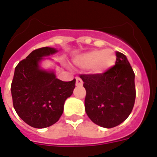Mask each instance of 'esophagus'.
Returning <instances> with one entry per match:
<instances>
[{
	"instance_id": "obj_1",
	"label": "esophagus",
	"mask_w": 157,
	"mask_h": 157,
	"mask_svg": "<svg viewBox=\"0 0 157 157\" xmlns=\"http://www.w3.org/2000/svg\"><path fill=\"white\" fill-rule=\"evenodd\" d=\"M75 83H76V86H82L83 84V82H82V80L78 76H76L75 77Z\"/></svg>"
}]
</instances>
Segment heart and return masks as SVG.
I'll list each match as a JSON object with an SVG mask.
<instances>
[{"instance_id": "heart-1", "label": "heart", "mask_w": 157, "mask_h": 157, "mask_svg": "<svg viewBox=\"0 0 157 157\" xmlns=\"http://www.w3.org/2000/svg\"><path fill=\"white\" fill-rule=\"evenodd\" d=\"M116 55L112 49H95L80 56L76 65L83 68H91L95 73H102L114 65Z\"/></svg>"}]
</instances>
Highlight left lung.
Masks as SVG:
<instances>
[{
    "mask_svg": "<svg viewBox=\"0 0 157 157\" xmlns=\"http://www.w3.org/2000/svg\"><path fill=\"white\" fill-rule=\"evenodd\" d=\"M85 110L90 119L104 128L120 124L130 114L136 92L135 73L124 54L116 53L115 65L101 74H82Z\"/></svg>",
    "mask_w": 157,
    "mask_h": 157,
    "instance_id": "left-lung-1",
    "label": "left lung"
}]
</instances>
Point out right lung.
<instances>
[{"instance_id": "1", "label": "right lung", "mask_w": 157, "mask_h": 157, "mask_svg": "<svg viewBox=\"0 0 157 157\" xmlns=\"http://www.w3.org/2000/svg\"><path fill=\"white\" fill-rule=\"evenodd\" d=\"M55 52V48L48 47L37 48L15 68L11 86L13 107L19 117L33 128L49 127L58 121L65 101L75 86V79L63 82L54 72L39 68L42 57Z\"/></svg>"}]
</instances>
